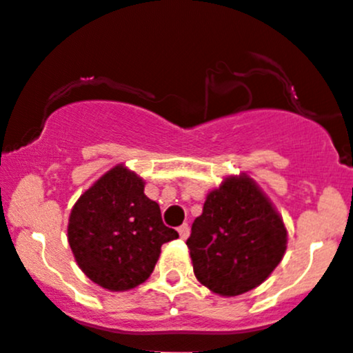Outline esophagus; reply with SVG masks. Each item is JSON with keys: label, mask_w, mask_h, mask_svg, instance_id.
Returning <instances> with one entry per match:
<instances>
[{"label": "esophagus", "mask_w": 353, "mask_h": 353, "mask_svg": "<svg viewBox=\"0 0 353 353\" xmlns=\"http://www.w3.org/2000/svg\"><path fill=\"white\" fill-rule=\"evenodd\" d=\"M177 232H179L181 239H188V236H190V225H188V223H183V225L177 229Z\"/></svg>", "instance_id": "1"}]
</instances>
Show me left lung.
<instances>
[{"mask_svg": "<svg viewBox=\"0 0 353 353\" xmlns=\"http://www.w3.org/2000/svg\"><path fill=\"white\" fill-rule=\"evenodd\" d=\"M186 244L199 282L230 297L268 279L283 258L287 230L248 176L229 177L206 196Z\"/></svg>", "mask_w": 353, "mask_h": 353, "instance_id": "obj_1", "label": "left lung"}]
</instances>
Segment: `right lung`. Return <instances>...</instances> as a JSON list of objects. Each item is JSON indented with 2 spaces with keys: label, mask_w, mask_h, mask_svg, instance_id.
<instances>
[{
  "label": "right lung",
  "mask_w": 353,
  "mask_h": 353,
  "mask_svg": "<svg viewBox=\"0 0 353 353\" xmlns=\"http://www.w3.org/2000/svg\"><path fill=\"white\" fill-rule=\"evenodd\" d=\"M143 181L123 165L110 169L74 203L68 243L81 272L108 290L143 283L162 244L179 237L162 222L160 206L143 193Z\"/></svg>",
  "instance_id": "add662e5"
}]
</instances>
